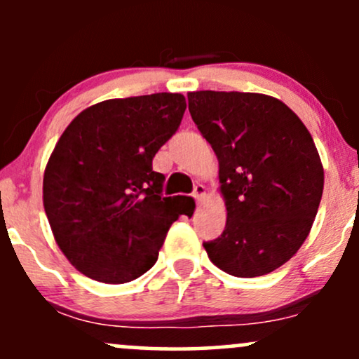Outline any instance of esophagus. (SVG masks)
I'll use <instances>...</instances> for the list:
<instances>
[{"instance_id": "1", "label": "esophagus", "mask_w": 359, "mask_h": 359, "mask_svg": "<svg viewBox=\"0 0 359 359\" xmlns=\"http://www.w3.org/2000/svg\"><path fill=\"white\" fill-rule=\"evenodd\" d=\"M194 197H196L197 201H203L204 197H205V187L203 184H197L196 187H194Z\"/></svg>"}]
</instances>
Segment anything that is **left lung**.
I'll use <instances>...</instances> for the list:
<instances>
[{
	"instance_id": "1",
	"label": "left lung",
	"mask_w": 359,
	"mask_h": 359,
	"mask_svg": "<svg viewBox=\"0 0 359 359\" xmlns=\"http://www.w3.org/2000/svg\"><path fill=\"white\" fill-rule=\"evenodd\" d=\"M189 111L219 162L228 219L204 243L217 269L253 278L277 270L306 241L324 168L311 133L285 102L258 93L196 90Z\"/></svg>"
}]
</instances>
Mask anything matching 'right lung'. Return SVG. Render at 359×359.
I'll return each mask as SVG.
<instances>
[{
    "label": "right lung",
    "instance_id": "obj_1",
    "mask_svg": "<svg viewBox=\"0 0 359 359\" xmlns=\"http://www.w3.org/2000/svg\"><path fill=\"white\" fill-rule=\"evenodd\" d=\"M185 108L179 93L101 101L62 133L45 167L43 208L60 251L86 277L126 283L155 265L191 197H163L165 177L151 160Z\"/></svg>",
    "mask_w": 359,
    "mask_h": 359
}]
</instances>
